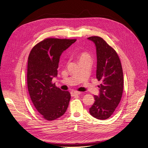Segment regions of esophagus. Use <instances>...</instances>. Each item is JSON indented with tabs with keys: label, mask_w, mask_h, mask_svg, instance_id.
<instances>
[{
	"label": "esophagus",
	"mask_w": 148,
	"mask_h": 148,
	"mask_svg": "<svg viewBox=\"0 0 148 148\" xmlns=\"http://www.w3.org/2000/svg\"><path fill=\"white\" fill-rule=\"evenodd\" d=\"M80 93H81V92H79V91H71V96H75L79 95Z\"/></svg>",
	"instance_id": "obj_1"
}]
</instances>
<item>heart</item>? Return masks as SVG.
<instances>
[{"mask_svg": "<svg viewBox=\"0 0 148 148\" xmlns=\"http://www.w3.org/2000/svg\"><path fill=\"white\" fill-rule=\"evenodd\" d=\"M78 59L79 62L84 61V60H91V56L89 53L86 52H82L79 54Z\"/></svg>", "mask_w": 148, "mask_h": 148, "instance_id": "obj_1", "label": "heart"}]
</instances>
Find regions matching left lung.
I'll use <instances>...</instances> for the list:
<instances>
[{"mask_svg": "<svg viewBox=\"0 0 148 148\" xmlns=\"http://www.w3.org/2000/svg\"><path fill=\"white\" fill-rule=\"evenodd\" d=\"M95 44L97 54L96 78L101 81L99 95L89 108L92 117L106 120L112 115L122 98L123 75L118 54L104 39L99 36L88 38Z\"/></svg>", "mask_w": 148, "mask_h": 148, "instance_id": "1", "label": "left lung"}]
</instances>
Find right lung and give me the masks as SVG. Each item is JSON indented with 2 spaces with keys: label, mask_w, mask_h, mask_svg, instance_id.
I'll list each match as a JSON object with an SVG mask.
<instances>
[{
  "label": "right lung",
  "mask_w": 148,
  "mask_h": 148,
  "mask_svg": "<svg viewBox=\"0 0 148 148\" xmlns=\"http://www.w3.org/2000/svg\"><path fill=\"white\" fill-rule=\"evenodd\" d=\"M77 39L47 38L35 45L28 60V89L36 109L42 118L51 121L63 115L68 108L70 93L52 83L57 77L62 53Z\"/></svg>",
  "instance_id": "add662e5"
}]
</instances>
